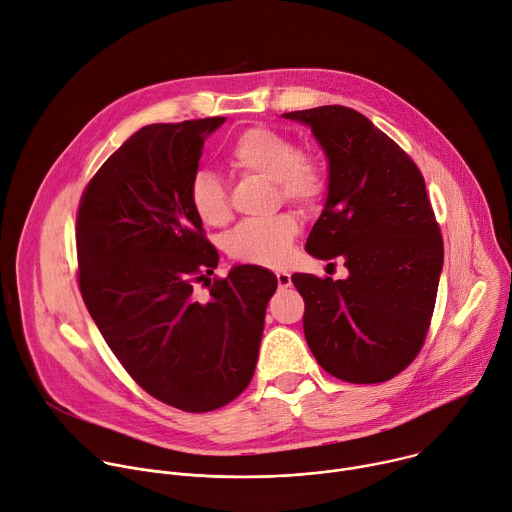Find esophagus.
Here are the masks:
<instances>
[{"instance_id":"34e87169","label":"esophagus","mask_w":512,"mask_h":512,"mask_svg":"<svg viewBox=\"0 0 512 512\" xmlns=\"http://www.w3.org/2000/svg\"><path fill=\"white\" fill-rule=\"evenodd\" d=\"M276 280H278V288H288V286L292 284L290 274H288V272H284V270L276 272Z\"/></svg>"}]
</instances>
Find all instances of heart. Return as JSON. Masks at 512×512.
<instances>
[{
    "mask_svg": "<svg viewBox=\"0 0 512 512\" xmlns=\"http://www.w3.org/2000/svg\"><path fill=\"white\" fill-rule=\"evenodd\" d=\"M228 163L242 175H256L274 181L280 197L302 212L321 206L327 191V175L321 163L302 155L296 143L268 127L242 131L228 149ZM193 214L206 226H224L230 220L228 193L222 181L210 171H199L189 183ZM298 222L280 214L264 222H244L226 236V252L232 260L254 266H284L290 258Z\"/></svg>",
    "mask_w": 512,
    "mask_h": 512,
    "instance_id": "heart-1",
    "label": "heart"
}]
</instances>
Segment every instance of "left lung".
Wrapping results in <instances>:
<instances>
[{
	"label": "left lung",
	"instance_id": "8db88e82",
	"mask_svg": "<svg viewBox=\"0 0 512 512\" xmlns=\"http://www.w3.org/2000/svg\"><path fill=\"white\" fill-rule=\"evenodd\" d=\"M311 127L329 161L323 214L304 250L341 258L345 280L292 274L304 337L319 365L349 383H381L420 353L438 294L444 242L426 181L361 113L329 105L284 113Z\"/></svg>",
	"mask_w": 512,
	"mask_h": 512
}]
</instances>
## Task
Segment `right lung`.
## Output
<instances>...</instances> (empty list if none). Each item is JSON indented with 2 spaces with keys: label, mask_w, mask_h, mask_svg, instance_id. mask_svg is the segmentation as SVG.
Instances as JSON below:
<instances>
[{
  "label": "right lung",
  "mask_w": 512,
  "mask_h": 512,
  "mask_svg": "<svg viewBox=\"0 0 512 512\" xmlns=\"http://www.w3.org/2000/svg\"><path fill=\"white\" fill-rule=\"evenodd\" d=\"M226 117L147 125L86 185L76 216L78 286L127 373L177 410L212 412L250 383L276 276L210 274L218 250L189 203L203 141ZM211 288L199 301L194 284Z\"/></svg>",
  "instance_id": "obj_1"
}]
</instances>
